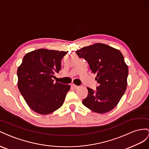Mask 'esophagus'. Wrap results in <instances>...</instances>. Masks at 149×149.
<instances>
[{"label":"esophagus","instance_id":"34e87169","mask_svg":"<svg viewBox=\"0 0 149 149\" xmlns=\"http://www.w3.org/2000/svg\"><path fill=\"white\" fill-rule=\"evenodd\" d=\"M71 86H72V87H73L74 88H78V86H76V85H75V84H72L71 85Z\"/></svg>","mask_w":149,"mask_h":149}]
</instances>
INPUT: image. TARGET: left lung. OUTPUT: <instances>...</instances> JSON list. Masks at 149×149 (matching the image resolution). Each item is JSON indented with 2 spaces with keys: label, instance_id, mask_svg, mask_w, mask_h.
<instances>
[{
  "label": "left lung",
  "instance_id": "8db88e82",
  "mask_svg": "<svg viewBox=\"0 0 149 149\" xmlns=\"http://www.w3.org/2000/svg\"><path fill=\"white\" fill-rule=\"evenodd\" d=\"M86 60L99 86L96 90L87 87L88 95L82 104L92 111L104 113L116 107L127 88L129 69L120 51L97 43L76 51Z\"/></svg>",
  "mask_w": 149,
  "mask_h": 149
}]
</instances>
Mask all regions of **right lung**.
Wrapping results in <instances>:
<instances>
[{"mask_svg": "<svg viewBox=\"0 0 149 149\" xmlns=\"http://www.w3.org/2000/svg\"><path fill=\"white\" fill-rule=\"evenodd\" d=\"M67 52L37 49L27 53L18 67V87L33 111L42 115L60 108L70 90L69 85L54 83V74L61 69V61Z\"/></svg>", "mask_w": 149, "mask_h": 149, "instance_id": "add662e5", "label": "right lung"}]
</instances>
